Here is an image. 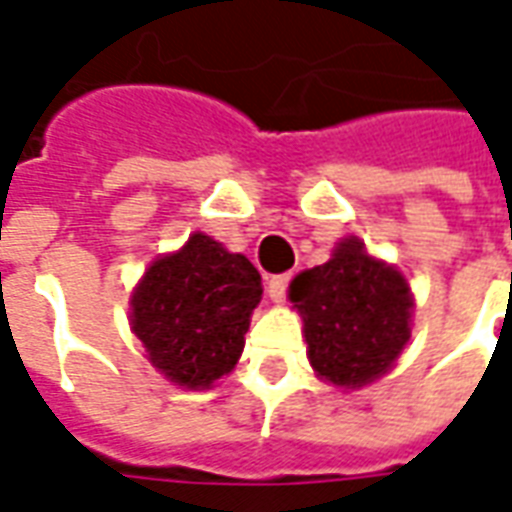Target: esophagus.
<instances>
[{"mask_svg": "<svg viewBox=\"0 0 512 512\" xmlns=\"http://www.w3.org/2000/svg\"><path fill=\"white\" fill-rule=\"evenodd\" d=\"M288 285H290V274H277V277L268 279V296L271 301H285L288 296Z\"/></svg>", "mask_w": 512, "mask_h": 512, "instance_id": "obj_1", "label": "esophagus"}]
</instances>
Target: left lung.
<instances>
[{
    "instance_id": "8db88e82",
    "label": "left lung",
    "mask_w": 512,
    "mask_h": 512,
    "mask_svg": "<svg viewBox=\"0 0 512 512\" xmlns=\"http://www.w3.org/2000/svg\"><path fill=\"white\" fill-rule=\"evenodd\" d=\"M290 301L304 318L312 367L337 386L384 376L411 334L406 279L367 255L359 238H345L329 263L301 271Z\"/></svg>"
}]
</instances>
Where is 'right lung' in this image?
Returning a JSON list of instances; mask_svg holds the SVG:
<instances>
[{"label": "right lung", "instance_id": "right-lung-1", "mask_svg": "<svg viewBox=\"0 0 512 512\" xmlns=\"http://www.w3.org/2000/svg\"><path fill=\"white\" fill-rule=\"evenodd\" d=\"M260 296V274L244 255L194 233L178 255L147 268L131 299V326L153 367L202 389L235 367Z\"/></svg>", "mask_w": 512, "mask_h": 512}]
</instances>
